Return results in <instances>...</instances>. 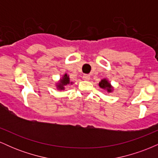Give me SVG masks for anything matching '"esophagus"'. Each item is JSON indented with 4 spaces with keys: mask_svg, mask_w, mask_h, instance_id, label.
I'll list each match as a JSON object with an SVG mask.
<instances>
[{
    "mask_svg": "<svg viewBox=\"0 0 158 158\" xmlns=\"http://www.w3.org/2000/svg\"><path fill=\"white\" fill-rule=\"evenodd\" d=\"M82 78H83V79H84V80H86V81L90 80V76L88 75V74H84Z\"/></svg>",
    "mask_w": 158,
    "mask_h": 158,
    "instance_id": "34e87169",
    "label": "esophagus"
}]
</instances>
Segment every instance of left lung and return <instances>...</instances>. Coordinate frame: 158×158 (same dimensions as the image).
I'll list each match as a JSON object with an SVG mask.
<instances>
[{
    "label": "left lung",
    "mask_w": 158,
    "mask_h": 158,
    "mask_svg": "<svg viewBox=\"0 0 158 158\" xmlns=\"http://www.w3.org/2000/svg\"><path fill=\"white\" fill-rule=\"evenodd\" d=\"M99 88L106 90L108 93H112L114 91V87L110 84L109 80L107 79L106 78L101 79V81L99 82Z\"/></svg>",
    "instance_id": "8db88e82"
}]
</instances>
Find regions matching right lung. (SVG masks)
I'll return each mask as SVG.
<instances>
[{
	"label": "right lung",
	"instance_id": "right-lung-1",
	"mask_svg": "<svg viewBox=\"0 0 158 158\" xmlns=\"http://www.w3.org/2000/svg\"><path fill=\"white\" fill-rule=\"evenodd\" d=\"M73 82L70 80V77L68 74L64 73L62 77L60 78L59 81L56 83V89L59 90H64L65 89V86L68 85H73Z\"/></svg>",
	"mask_w": 158,
	"mask_h": 158
}]
</instances>
